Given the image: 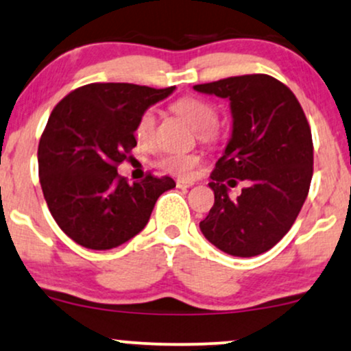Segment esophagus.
<instances>
[{"label":"esophagus","mask_w":351,"mask_h":351,"mask_svg":"<svg viewBox=\"0 0 351 351\" xmlns=\"http://www.w3.org/2000/svg\"><path fill=\"white\" fill-rule=\"evenodd\" d=\"M176 185H177V187H179V189H189V187H192L193 182H192V180L179 179V180H177V182H176Z\"/></svg>","instance_id":"34e87169"}]
</instances>
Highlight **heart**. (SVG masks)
Instances as JSON below:
<instances>
[{
	"instance_id": "heart-1",
	"label": "heart",
	"mask_w": 351,
	"mask_h": 351,
	"mask_svg": "<svg viewBox=\"0 0 351 351\" xmlns=\"http://www.w3.org/2000/svg\"><path fill=\"white\" fill-rule=\"evenodd\" d=\"M172 111L191 125L193 130L202 133V138L208 139L213 136L212 128L217 125V110L208 101L197 97H184L172 103ZM156 113L152 110H144L136 121L134 134L141 144H151L156 133ZM202 162L197 152H171L162 156L159 160L160 169L177 177H189Z\"/></svg>"
}]
</instances>
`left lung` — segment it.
<instances>
[{
  "label": "left lung",
  "mask_w": 351,
  "mask_h": 351,
  "mask_svg": "<svg viewBox=\"0 0 351 351\" xmlns=\"http://www.w3.org/2000/svg\"><path fill=\"white\" fill-rule=\"evenodd\" d=\"M230 101L233 128L212 172L215 204L200 221L204 237L226 254L258 256L291 230L307 199L314 166L312 133L295 95L265 73L195 85ZM245 180L242 195L228 186Z\"/></svg>",
  "instance_id": "1"
}]
</instances>
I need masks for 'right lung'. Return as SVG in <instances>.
Here are the masks:
<instances>
[{
  "label": "right lung",
  "mask_w": 351,
  "mask_h": 351,
  "mask_svg": "<svg viewBox=\"0 0 351 351\" xmlns=\"http://www.w3.org/2000/svg\"><path fill=\"white\" fill-rule=\"evenodd\" d=\"M174 90L90 84L52 110L37 149L40 187L53 220L80 246L111 250L131 240L156 200L176 187L171 177L151 174L130 184L117 171L136 146L139 114Z\"/></svg>",
  "instance_id": "right-lung-1"
}]
</instances>
